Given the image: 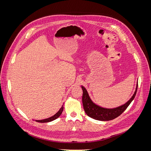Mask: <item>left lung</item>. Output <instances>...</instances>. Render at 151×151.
Instances as JSON below:
<instances>
[{
  "mask_svg": "<svg viewBox=\"0 0 151 151\" xmlns=\"http://www.w3.org/2000/svg\"><path fill=\"white\" fill-rule=\"evenodd\" d=\"M81 87L83 91V99H83V107L87 115L97 120L109 121L115 119L116 117L119 116L127 108V107L129 106L131 102L133 101L136 95L137 91L138 83H137L135 93L134 95L132 96V97L129 99V101H128L125 104L122 105V106L119 107L112 109L104 108L95 104L91 101V98L89 96V94L84 87Z\"/></svg>",
  "mask_w": 151,
  "mask_h": 151,
  "instance_id": "left-lung-1",
  "label": "left lung"
}]
</instances>
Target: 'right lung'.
<instances>
[{
	"mask_svg": "<svg viewBox=\"0 0 151 151\" xmlns=\"http://www.w3.org/2000/svg\"><path fill=\"white\" fill-rule=\"evenodd\" d=\"M63 106H62L61 107V108L59 109V111L55 114V115H54L53 116L50 117L48 118H47V119H44V120H36V122H40V123H46V122H52L54 120L57 119V118H58L60 116V115L62 114V111H63Z\"/></svg>",
	"mask_w": 151,
	"mask_h": 151,
	"instance_id": "add662e5",
	"label": "right lung"
}]
</instances>
